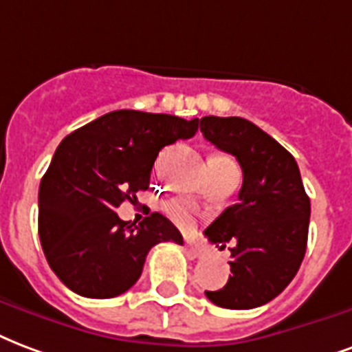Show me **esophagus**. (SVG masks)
<instances>
[{"label": "esophagus", "instance_id": "esophagus-1", "mask_svg": "<svg viewBox=\"0 0 352 352\" xmlns=\"http://www.w3.org/2000/svg\"><path fill=\"white\" fill-rule=\"evenodd\" d=\"M186 250H187V254L191 256V258H200V256H202V250H200L197 245H191V243H187Z\"/></svg>", "mask_w": 352, "mask_h": 352}]
</instances>
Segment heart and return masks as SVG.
I'll return each mask as SVG.
<instances>
[{
	"mask_svg": "<svg viewBox=\"0 0 352 352\" xmlns=\"http://www.w3.org/2000/svg\"><path fill=\"white\" fill-rule=\"evenodd\" d=\"M217 160L226 161V163H234V161L228 160V157H223V155H219ZM165 211L166 215L170 217L174 223L179 224V226H186L187 228V226H191L192 224L191 208H189V204L184 202V200H170V202L165 206Z\"/></svg>",
	"mask_w": 352,
	"mask_h": 352,
	"instance_id": "1",
	"label": "heart"
}]
</instances>
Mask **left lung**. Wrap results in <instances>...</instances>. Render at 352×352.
Returning <instances> with one entry per match:
<instances>
[{
    "label": "left lung",
    "instance_id": "left-lung-1",
    "mask_svg": "<svg viewBox=\"0 0 352 352\" xmlns=\"http://www.w3.org/2000/svg\"><path fill=\"white\" fill-rule=\"evenodd\" d=\"M202 135L239 161L243 186L230 206L206 228L208 241L230 248L232 276L226 286L206 292L228 310L267 305L284 292L302 263L310 224L297 161L286 148L241 116H204Z\"/></svg>",
    "mask_w": 352,
    "mask_h": 352
}]
</instances>
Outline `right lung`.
Masks as SVG:
<instances>
[{
  "instance_id": "1",
  "label": "right lung",
  "mask_w": 352,
  "mask_h": 352,
  "mask_svg": "<svg viewBox=\"0 0 352 352\" xmlns=\"http://www.w3.org/2000/svg\"><path fill=\"white\" fill-rule=\"evenodd\" d=\"M197 129L198 118L120 109L63 139L38 189V236L68 289L89 298L122 295L139 280L154 245H184L161 213L133 226L115 210L146 191L161 148L191 139Z\"/></svg>"
}]
</instances>
